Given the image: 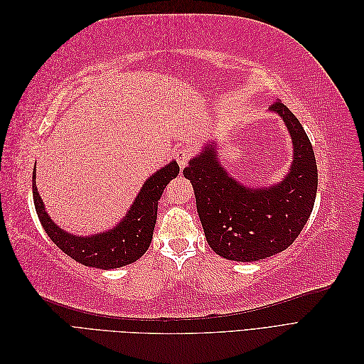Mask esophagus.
I'll list each match as a JSON object with an SVG mask.
<instances>
[{
	"label": "esophagus",
	"mask_w": 364,
	"mask_h": 364,
	"mask_svg": "<svg viewBox=\"0 0 364 364\" xmlns=\"http://www.w3.org/2000/svg\"><path fill=\"white\" fill-rule=\"evenodd\" d=\"M191 156H193V150L190 147H179V149H176V151H174L176 162L179 164L181 168H183L185 165L188 164Z\"/></svg>",
	"instance_id": "esophagus-1"
}]
</instances>
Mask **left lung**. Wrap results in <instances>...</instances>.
Returning a JSON list of instances; mask_svg holds the SVG:
<instances>
[{
  "instance_id": "1",
  "label": "left lung",
  "mask_w": 364,
  "mask_h": 364,
  "mask_svg": "<svg viewBox=\"0 0 364 364\" xmlns=\"http://www.w3.org/2000/svg\"><path fill=\"white\" fill-rule=\"evenodd\" d=\"M270 111L287 124L294 150L290 173L278 185L258 190L240 185L220 167L213 146L183 168V176L193 183L208 245L226 259L259 261L285 250L299 237L313 211L317 165L311 142L281 100Z\"/></svg>"
}]
</instances>
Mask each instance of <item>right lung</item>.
Returning a JSON list of instances; mask_svg holds the SVG:
<instances>
[{"label": "right lung", "mask_w": 364, "mask_h": 364, "mask_svg": "<svg viewBox=\"0 0 364 364\" xmlns=\"http://www.w3.org/2000/svg\"><path fill=\"white\" fill-rule=\"evenodd\" d=\"M178 174L179 165L174 161L156 171L142 185L124 220H121L112 230L91 237H75L54 225L46 213L38 193L35 170H33V200L42 228L62 252L83 266L103 270L117 269L135 262L147 252L156 225L158 200L165 186Z\"/></svg>", "instance_id": "1"}]
</instances>
